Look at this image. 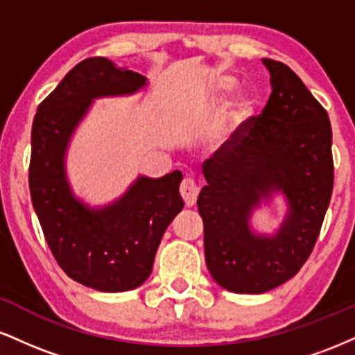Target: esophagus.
Returning <instances> with one entry per match:
<instances>
[{"instance_id": "obj_1", "label": "esophagus", "mask_w": 355, "mask_h": 355, "mask_svg": "<svg viewBox=\"0 0 355 355\" xmlns=\"http://www.w3.org/2000/svg\"><path fill=\"white\" fill-rule=\"evenodd\" d=\"M180 195L187 207H193L198 197V187L191 178H185L180 183Z\"/></svg>"}]
</instances>
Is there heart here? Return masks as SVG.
Wrapping results in <instances>:
<instances>
[{"mask_svg": "<svg viewBox=\"0 0 355 355\" xmlns=\"http://www.w3.org/2000/svg\"><path fill=\"white\" fill-rule=\"evenodd\" d=\"M235 87V80L229 75H217L210 80V89L215 96H225ZM254 115V101L240 95L230 103L227 112L215 123L207 137V144L211 152L225 148L235 133H239Z\"/></svg>", "mask_w": 355, "mask_h": 355, "instance_id": "obj_1", "label": "heart"}]
</instances>
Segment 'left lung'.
Returning <instances> with one entry per match:
<instances>
[{
    "instance_id": "1",
    "label": "left lung",
    "mask_w": 355,
    "mask_h": 355,
    "mask_svg": "<svg viewBox=\"0 0 355 355\" xmlns=\"http://www.w3.org/2000/svg\"><path fill=\"white\" fill-rule=\"evenodd\" d=\"M272 93L207 162L198 195L205 262L220 287L263 294L292 279L311 255L334 187L327 112L287 64L263 58ZM277 193L288 214L275 234H257L251 214Z\"/></svg>"
}]
</instances>
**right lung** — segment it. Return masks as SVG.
<instances>
[{
	"label": "right lung",
	"mask_w": 355,
	"mask_h": 355,
	"mask_svg": "<svg viewBox=\"0 0 355 355\" xmlns=\"http://www.w3.org/2000/svg\"><path fill=\"white\" fill-rule=\"evenodd\" d=\"M146 85L108 58H87L40 103L31 128L30 193L44 239L64 274L100 292L133 291L152 274L166 227L183 209L182 173L140 175L115 202L89 207L68 182V145L93 100L135 95Z\"/></svg>",
	"instance_id": "1"
}]
</instances>
